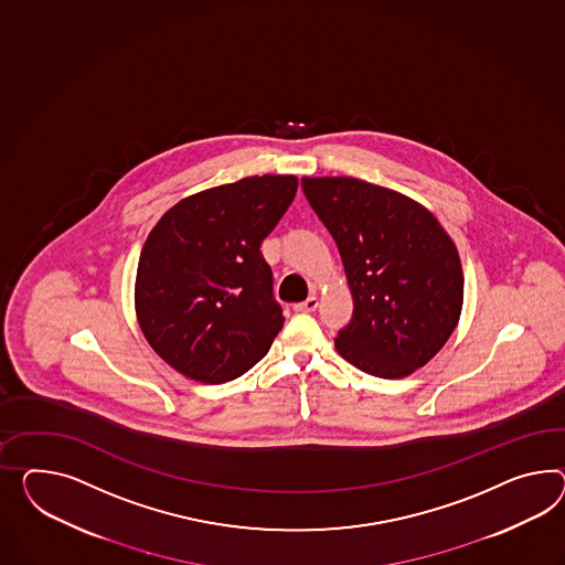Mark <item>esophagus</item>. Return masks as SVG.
Masks as SVG:
<instances>
[{
	"instance_id": "34e87169",
	"label": "esophagus",
	"mask_w": 565,
	"mask_h": 565,
	"mask_svg": "<svg viewBox=\"0 0 565 565\" xmlns=\"http://www.w3.org/2000/svg\"><path fill=\"white\" fill-rule=\"evenodd\" d=\"M318 307V297H309V299H307V301H303V303L295 305V311H297V313H313V311H316Z\"/></svg>"
}]
</instances>
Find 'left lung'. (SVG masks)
<instances>
[{
  "instance_id": "obj_1",
  "label": "left lung",
  "mask_w": 565,
  "mask_h": 565,
  "mask_svg": "<svg viewBox=\"0 0 565 565\" xmlns=\"http://www.w3.org/2000/svg\"><path fill=\"white\" fill-rule=\"evenodd\" d=\"M354 299L338 354L366 375L404 379L433 361L463 309V266L438 218L397 190L352 175L303 178Z\"/></svg>"
}]
</instances>
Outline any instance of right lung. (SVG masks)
<instances>
[{"label":"right lung","instance_id":"add662e5","mask_svg":"<svg viewBox=\"0 0 565 565\" xmlns=\"http://www.w3.org/2000/svg\"><path fill=\"white\" fill-rule=\"evenodd\" d=\"M297 186V175L264 174L201 190L147 235L135 313L149 347L178 373L227 383L273 347L285 318L260 244Z\"/></svg>","mask_w":565,"mask_h":565}]
</instances>
